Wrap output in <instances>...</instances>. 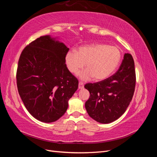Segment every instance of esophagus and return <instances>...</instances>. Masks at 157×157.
Instances as JSON below:
<instances>
[{
	"label": "esophagus",
	"instance_id": "34e87169",
	"mask_svg": "<svg viewBox=\"0 0 157 157\" xmlns=\"http://www.w3.org/2000/svg\"><path fill=\"white\" fill-rule=\"evenodd\" d=\"M84 88V84L82 82H79L78 83V89H82Z\"/></svg>",
	"mask_w": 157,
	"mask_h": 157
}]
</instances>
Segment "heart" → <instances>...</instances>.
<instances>
[{
    "mask_svg": "<svg viewBox=\"0 0 157 157\" xmlns=\"http://www.w3.org/2000/svg\"><path fill=\"white\" fill-rule=\"evenodd\" d=\"M122 51L117 46L92 44L79 47L76 52L69 51L65 56V63L68 71L78 75L85 64L86 69L82 71L80 78L89 80L106 79L115 72L122 59Z\"/></svg>",
    "mask_w": 157,
    "mask_h": 157,
    "instance_id": "b5f03b06",
    "label": "heart"
}]
</instances>
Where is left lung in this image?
Here are the masks:
<instances>
[{
    "mask_svg": "<svg viewBox=\"0 0 157 157\" xmlns=\"http://www.w3.org/2000/svg\"><path fill=\"white\" fill-rule=\"evenodd\" d=\"M135 86L134 61L131 54H125L115 74L102 81L85 84L90 94L85 103L89 116L102 124L116 121L130 105Z\"/></svg>",
    "mask_w": 157,
    "mask_h": 157,
    "instance_id": "obj_1",
    "label": "left lung"
}]
</instances>
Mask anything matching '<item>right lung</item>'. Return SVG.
<instances>
[{"label":"right lung","instance_id":"obj_1","mask_svg":"<svg viewBox=\"0 0 157 157\" xmlns=\"http://www.w3.org/2000/svg\"><path fill=\"white\" fill-rule=\"evenodd\" d=\"M69 49L50 35L42 36L23 49L16 73L19 94L36 119L52 122L62 117L78 80L68 71L65 56Z\"/></svg>","mask_w":157,"mask_h":157}]
</instances>
